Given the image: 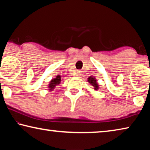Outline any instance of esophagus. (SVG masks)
Returning a JSON list of instances; mask_svg holds the SVG:
<instances>
[{
    "label": "esophagus",
    "mask_w": 150,
    "mask_h": 150,
    "mask_svg": "<svg viewBox=\"0 0 150 150\" xmlns=\"http://www.w3.org/2000/svg\"><path fill=\"white\" fill-rule=\"evenodd\" d=\"M81 73L80 71H77L75 72V76H77V77H79V76L81 75Z\"/></svg>",
    "instance_id": "obj_1"
}]
</instances>
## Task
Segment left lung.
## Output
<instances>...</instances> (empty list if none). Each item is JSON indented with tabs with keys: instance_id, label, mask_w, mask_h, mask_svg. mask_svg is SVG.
<instances>
[{
	"instance_id": "left-lung-1",
	"label": "left lung",
	"mask_w": 150,
	"mask_h": 150,
	"mask_svg": "<svg viewBox=\"0 0 150 150\" xmlns=\"http://www.w3.org/2000/svg\"><path fill=\"white\" fill-rule=\"evenodd\" d=\"M87 81H88V83H91V84L93 86L94 88H95V90H98V85L97 82H96L97 81L96 80V79L95 77H88Z\"/></svg>"
}]
</instances>
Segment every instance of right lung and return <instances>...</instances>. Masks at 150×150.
<instances>
[{"instance_id":"add662e5","label":"right lung","mask_w":150,"mask_h":150,"mask_svg":"<svg viewBox=\"0 0 150 150\" xmlns=\"http://www.w3.org/2000/svg\"><path fill=\"white\" fill-rule=\"evenodd\" d=\"M62 79V77H61L60 75H57L56 77L54 78V79H52V81H50L49 86H48V88H50L49 90H50V91H54V89L55 88V87L57 86L58 85L60 84L61 83V80Z\"/></svg>"}]
</instances>
